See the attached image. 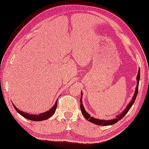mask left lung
<instances>
[{
  "label": "left lung",
  "mask_w": 149,
  "mask_h": 149,
  "mask_svg": "<svg viewBox=\"0 0 149 149\" xmlns=\"http://www.w3.org/2000/svg\"><path fill=\"white\" fill-rule=\"evenodd\" d=\"M140 70L139 69V70H138V75H137V77H136V79H137V85H136V90L135 92H134V94L133 97L131 100V101L130 102V103L128 104V105L127 106V107L126 108V109L124 110V111L120 114V115L117 116L116 119H113L112 120H102V119H95L93 117H91V116L89 115V114L86 112V110H84V107L82 105V92H81V112L82 113V115L84 116V117L85 118L88 120L89 122H91L93 124H97V125L99 126H108V125H112V124H116V123H117L123 117L126 115V114L127 113V112L129 111L130 109H131V107H132L133 104L134 103V101H135L136 98V96L138 94V84H139V81H140Z\"/></svg>",
  "instance_id": "1"
}]
</instances>
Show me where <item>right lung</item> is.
Wrapping results in <instances>:
<instances>
[{
	"mask_svg": "<svg viewBox=\"0 0 149 149\" xmlns=\"http://www.w3.org/2000/svg\"><path fill=\"white\" fill-rule=\"evenodd\" d=\"M13 105L14 108L15 109V110L18 112L20 115H22L23 117H25L26 119H28L31 120H33V121H40V120H46L48 118H49L52 116L53 115L54 113L56 111V107H57V101L55 103V104L54 106L52 107L51 109H49L48 111L42 113L40 114H39V115H32V114H30L29 113H26L22 111H20L19 110H18L16 107L15 106V105Z\"/></svg>",
	"mask_w": 149,
	"mask_h": 149,
	"instance_id": "add662e5",
	"label": "right lung"
}]
</instances>
